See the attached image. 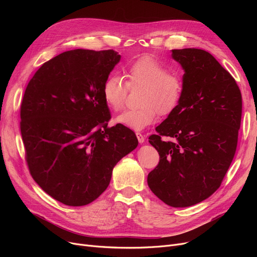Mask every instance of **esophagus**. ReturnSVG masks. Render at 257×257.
<instances>
[{
	"instance_id": "esophagus-1",
	"label": "esophagus",
	"mask_w": 257,
	"mask_h": 257,
	"mask_svg": "<svg viewBox=\"0 0 257 257\" xmlns=\"http://www.w3.org/2000/svg\"><path fill=\"white\" fill-rule=\"evenodd\" d=\"M137 134V138H138V140H139V142L141 143V144H143L144 142H145V137L143 136V134L141 133V132H137L136 133Z\"/></svg>"
}]
</instances>
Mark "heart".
I'll return each instance as SVG.
<instances>
[{"instance_id":"obj_1","label":"heart","mask_w":257,"mask_h":257,"mask_svg":"<svg viewBox=\"0 0 257 257\" xmlns=\"http://www.w3.org/2000/svg\"><path fill=\"white\" fill-rule=\"evenodd\" d=\"M127 82L115 75L107 77L102 86L106 105L114 111L124 107L129 88L143 87L138 109H129L115 121L133 130H142L154 123L157 113L168 115L176 109L183 94L181 76L169 71L156 58L146 55L134 61L126 71Z\"/></svg>"}]
</instances>
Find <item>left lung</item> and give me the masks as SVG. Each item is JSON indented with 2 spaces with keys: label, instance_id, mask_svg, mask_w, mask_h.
I'll return each mask as SVG.
<instances>
[{
  "label": "left lung",
  "instance_id": "1",
  "mask_svg": "<svg viewBox=\"0 0 257 257\" xmlns=\"http://www.w3.org/2000/svg\"><path fill=\"white\" fill-rule=\"evenodd\" d=\"M184 70L176 109L156 127L149 143L159 163L148 185L166 204L187 207L220 187L234 157L241 119V93L234 78L210 53L172 50Z\"/></svg>",
  "mask_w": 257,
  "mask_h": 257
}]
</instances>
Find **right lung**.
Listing matches in <instances>:
<instances>
[{"instance_id":"obj_1","label":"right lung","mask_w":257,"mask_h":257,"mask_svg":"<svg viewBox=\"0 0 257 257\" xmlns=\"http://www.w3.org/2000/svg\"><path fill=\"white\" fill-rule=\"evenodd\" d=\"M120 55L77 49L45 62L21 105L25 159L35 182L69 206L96 200L119 159L137 148L136 133L111 118L102 86Z\"/></svg>"}]
</instances>
